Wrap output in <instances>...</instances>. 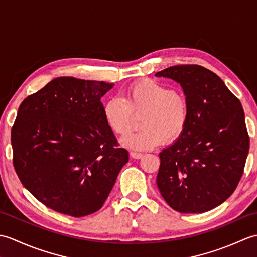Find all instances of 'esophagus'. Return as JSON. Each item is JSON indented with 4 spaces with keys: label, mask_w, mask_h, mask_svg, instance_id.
<instances>
[{
    "label": "esophagus",
    "mask_w": 257,
    "mask_h": 257,
    "mask_svg": "<svg viewBox=\"0 0 257 257\" xmlns=\"http://www.w3.org/2000/svg\"><path fill=\"white\" fill-rule=\"evenodd\" d=\"M130 156L134 159H140L141 157H143V154H140V152H136V151H130Z\"/></svg>",
    "instance_id": "obj_1"
}]
</instances>
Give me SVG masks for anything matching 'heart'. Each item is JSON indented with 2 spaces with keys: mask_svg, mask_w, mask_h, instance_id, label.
Segmentation results:
<instances>
[{
  "mask_svg": "<svg viewBox=\"0 0 257 257\" xmlns=\"http://www.w3.org/2000/svg\"><path fill=\"white\" fill-rule=\"evenodd\" d=\"M102 112L108 128L119 137L132 133L140 118L143 129L123 139V145L147 150L181 137L189 122L190 103L183 92L154 79H144L130 86L121 99L108 100Z\"/></svg>",
  "mask_w": 257,
  "mask_h": 257,
  "instance_id": "1",
  "label": "heart"
}]
</instances>
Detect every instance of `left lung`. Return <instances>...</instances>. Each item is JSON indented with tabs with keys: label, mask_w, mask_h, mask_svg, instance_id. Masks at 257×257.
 Here are the masks:
<instances>
[{
	"label": "left lung",
	"mask_w": 257,
	"mask_h": 257,
	"mask_svg": "<svg viewBox=\"0 0 257 257\" xmlns=\"http://www.w3.org/2000/svg\"><path fill=\"white\" fill-rule=\"evenodd\" d=\"M182 86L190 103L187 128L160 154L157 185L181 213H203L235 191L249 149L242 103L223 80L200 65H176L158 72Z\"/></svg>",
	"instance_id": "1"
}]
</instances>
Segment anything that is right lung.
<instances>
[{
  "label": "right lung",
  "mask_w": 257,
  "mask_h": 257,
  "mask_svg": "<svg viewBox=\"0 0 257 257\" xmlns=\"http://www.w3.org/2000/svg\"><path fill=\"white\" fill-rule=\"evenodd\" d=\"M105 81L58 77L20 105L11 130L22 184L50 209L83 217L101 209L128 151L103 118Z\"/></svg>",
  "instance_id": "right-lung-1"
}]
</instances>
